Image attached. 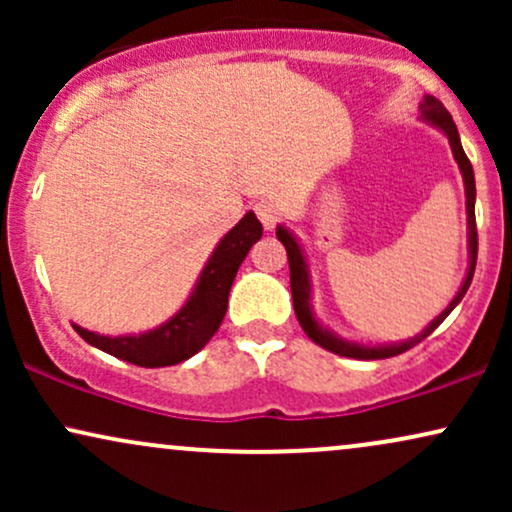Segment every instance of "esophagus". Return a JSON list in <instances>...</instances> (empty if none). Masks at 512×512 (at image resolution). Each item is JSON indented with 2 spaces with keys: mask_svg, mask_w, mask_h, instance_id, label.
I'll list each match as a JSON object with an SVG mask.
<instances>
[{
  "mask_svg": "<svg viewBox=\"0 0 512 512\" xmlns=\"http://www.w3.org/2000/svg\"><path fill=\"white\" fill-rule=\"evenodd\" d=\"M255 214H257V219L262 221L264 231H272V228L276 226V221H279V209H276L272 202H257Z\"/></svg>",
  "mask_w": 512,
  "mask_h": 512,
  "instance_id": "obj_1",
  "label": "esophagus"
}]
</instances>
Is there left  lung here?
Wrapping results in <instances>:
<instances>
[{"label":"left lung","instance_id":"left-lung-1","mask_svg":"<svg viewBox=\"0 0 512 512\" xmlns=\"http://www.w3.org/2000/svg\"><path fill=\"white\" fill-rule=\"evenodd\" d=\"M419 117L421 122L426 125L436 127L438 132H443L448 137L450 149H452V158H455L457 168L462 173V182H464V207H467V272H464V279L457 289L455 298L448 303V308L443 313H438L431 322L421 330V334L416 337L404 339V342H387V344H366V342H354V339H344L339 337L337 332L330 330L327 325H322L320 317L315 315L313 308V272H310V260L308 252H305L303 243L298 240L284 223L276 226V238L284 243L286 255H289V269H291V296H293V310H296L298 322H301L303 332L308 334L310 339L322 349L332 351L337 356H346V358H358V361H378V358H390V356H399L404 351H409L411 346H416L419 342L431 334L440 322L448 317L452 310L457 308V303L462 301L464 293H467L469 284H472L474 276V267H477V221H474V202H477V185H474V170L472 163H469L467 154H464L462 142H460V132H457L455 122H452V115L443 108V103L433 96H424V101L419 105Z\"/></svg>","mask_w":512,"mask_h":512}]
</instances>
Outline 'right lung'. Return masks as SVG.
Returning <instances> with one entry per match:
<instances>
[{
	"instance_id": "right-lung-1",
	"label": "right lung",
	"mask_w": 512,
	"mask_h": 512,
	"mask_svg": "<svg viewBox=\"0 0 512 512\" xmlns=\"http://www.w3.org/2000/svg\"><path fill=\"white\" fill-rule=\"evenodd\" d=\"M262 238V223L248 211L231 231L216 243L209 260L204 262L195 286H192L187 301L180 305L175 315L166 322L139 334H98L84 330L81 325H72L76 334L105 354L122 358L144 368L175 366L187 361L202 351L216 330H219L223 315L228 308V293L238 267L243 264L252 245Z\"/></svg>"
}]
</instances>
